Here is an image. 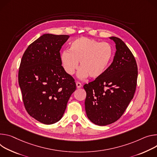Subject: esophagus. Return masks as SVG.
I'll use <instances>...</instances> for the list:
<instances>
[{
	"mask_svg": "<svg viewBox=\"0 0 157 157\" xmlns=\"http://www.w3.org/2000/svg\"><path fill=\"white\" fill-rule=\"evenodd\" d=\"M76 85H77V89H80V88L82 87V84H81V83H80V82H76Z\"/></svg>",
	"mask_w": 157,
	"mask_h": 157,
	"instance_id": "1",
	"label": "esophagus"
}]
</instances>
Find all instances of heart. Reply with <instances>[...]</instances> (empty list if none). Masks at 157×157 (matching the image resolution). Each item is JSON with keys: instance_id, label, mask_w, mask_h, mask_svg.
Here are the masks:
<instances>
[{"instance_id": "heart-1", "label": "heart", "mask_w": 157, "mask_h": 157, "mask_svg": "<svg viewBox=\"0 0 157 157\" xmlns=\"http://www.w3.org/2000/svg\"><path fill=\"white\" fill-rule=\"evenodd\" d=\"M113 54V50L109 44L81 37L71 43V48L62 52L60 61L64 71L68 75L74 74L80 61L81 68L78 77L85 78L90 76L92 78H97L106 72Z\"/></svg>"}]
</instances>
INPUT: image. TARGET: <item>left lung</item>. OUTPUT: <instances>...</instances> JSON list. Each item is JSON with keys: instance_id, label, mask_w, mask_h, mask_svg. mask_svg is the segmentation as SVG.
<instances>
[{"instance_id": "left-lung-1", "label": "left lung", "mask_w": 157, "mask_h": 157, "mask_svg": "<svg viewBox=\"0 0 157 157\" xmlns=\"http://www.w3.org/2000/svg\"><path fill=\"white\" fill-rule=\"evenodd\" d=\"M115 43L113 60L102 76L85 84V107L92 123L105 126L122 115L134 96L138 76L135 59L120 39L110 37Z\"/></svg>"}]
</instances>
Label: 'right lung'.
<instances>
[{"mask_svg": "<svg viewBox=\"0 0 157 157\" xmlns=\"http://www.w3.org/2000/svg\"><path fill=\"white\" fill-rule=\"evenodd\" d=\"M67 35L45 33L29 45L19 71V84L25 108L40 122L59 121L69 98L76 89L75 80L62 68L60 50Z\"/></svg>", "mask_w": 157, "mask_h": 157, "instance_id": "add662e5", "label": "right lung"}]
</instances>
